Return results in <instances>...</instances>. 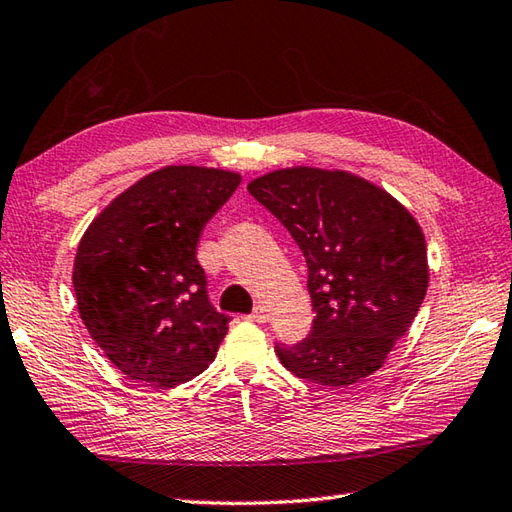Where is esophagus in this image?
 Listing matches in <instances>:
<instances>
[{
	"mask_svg": "<svg viewBox=\"0 0 512 512\" xmlns=\"http://www.w3.org/2000/svg\"><path fill=\"white\" fill-rule=\"evenodd\" d=\"M267 311L263 309V307H256V311L252 316H249V320H254V322H267Z\"/></svg>",
	"mask_w": 512,
	"mask_h": 512,
	"instance_id": "34e87169",
	"label": "esophagus"
}]
</instances>
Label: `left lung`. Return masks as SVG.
Returning a JSON list of instances; mask_svg holds the SVG:
<instances>
[{"mask_svg":"<svg viewBox=\"0 0 512 512\" xmlns=\"http://www.w3.org/2000/svg\"><path fill=\"white\" fill-rule=\"evenodd\" d=\"M302 249L316 318L283 367L320 387H349L378 371L420 311L429 258L420 223L358 174L309 165L247 185Z\"/></svg>","mask_w":512,"mask_h":512,"instance_id":"obj_1","label":"left lung"}]
</instances>
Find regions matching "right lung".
<instances>
[{
	"mask_svg": "<svg viewBox=\"0 0 512 512\" xmlns=\"http://www.w3.org/2000/svg\"><path fill=\"white\" fill-rule=\"evenodd\" d=\"M238 185V172L165 165L83 232L72 267L79 316L125 378L176 387L214 362L229 316L207 300L196 243Z\"/></svg>",
	"mask_w": 512,
	"mask_h": 512,
	"instance_id": "right-lung-1",
	"label": "right lung"
}]
</instances>
